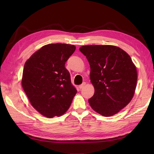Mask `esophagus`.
<instances>
[{
  "instance_id": "obj_1",
  "label": "esophagus",
  "mask_w": 154,
  "mask_h": 154,
  "mask_svg": "<svg viewBox=\"0 0 154 154\" xmlns=\"http://www.w3.org/2000/svg\"><path fill=\"white\" fill-rule=\"evenodd\" d=\"M85 85V82H83L82 85H79V88H80V89H82V88H83V87H84V86Z\"/></svg>"
}]
</instances>
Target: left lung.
Wrapping results in <instances>:
<instances>
[{"label":"left lung","mask_w":154,"mask_h":154,"mask_svg":"<svg viewBox=\"0 0 154 154\" xmlns=\"http://www.w3.org/2000/svg\"><path fill=\"white\" fill-rule=\"evenodd\" d=\"M80 51L91 67L95 90L88 100L92 109L105 117L119 112L132 100L136 88L137 70L131 58L114 45H83Z\"/></svg>","instance_id":"left-lung-1"}]
</instances>
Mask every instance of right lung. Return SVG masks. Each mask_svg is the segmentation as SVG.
<instances>
[{
	"label": "right lung",
	"mask_w": 154,
	"mask_h": 154,
	"mask_svg": "<svg viewBox=\"0 0 154 154\" xmlns=\"http://www.w3.org/2000/svg\"><path fill=\"white\" fill-rule=\"evenodd\" d=\"M76 49L74 45L50 44L27 60L22 85L31 105L47 118L63 115L77 91L65 64Z\"/></svg>",
	"instance_id": "add662e5"
}]
</instances>
